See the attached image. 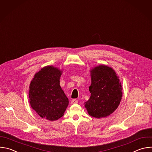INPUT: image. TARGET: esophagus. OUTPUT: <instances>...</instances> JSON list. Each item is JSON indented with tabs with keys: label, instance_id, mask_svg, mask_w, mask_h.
I'll list each match as a JSON object with an SVG mask.
<instances>
[{
	"label": "esophagus",
	"instance_id": "1",
	"mask_svg": "<svg viewBox=\"0 0 152 152\" xmlns=\"http://www.w3.org/2000/svg\"><path fill=\"white\" fill-rule=\"evenodd\" d=\"M78 103V100L76 99H73L72 100V104H76Z\"/></svg>",
	"mask_w": 152,
	"mask_h": 152
}]
</instances>
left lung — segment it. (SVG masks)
Instances as JSON below:
<instances>
[{"label":"left lung","mask_w":152,"mask_h":152,"mask_svg":"<svg viewBox=\"0 0 152 152\" xmlns=\"http://www.w3.org/2000/svg\"><path fill=\"white\" fill-rule=\"evenodd\" d=\"M90 98L85 103L88 114L95 118H105L118 107L122 96V86L115 72L104 65L91 71Z\"/></svg>","instance_id":"1"}]
</instances>
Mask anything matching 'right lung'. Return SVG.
<instances>
[{
  "label": "right lung",
  "instance_id": "obj_1",
  "mask_svg": "<svg viewBox=\"0 0 152 152\" xmlns=\"http://www.w3.org/2000/svg\"><path fill=\"white\" fill-rule=\"evenodd\" d=\"M62 71L46 66L36 73L29 87L31 107L42 118L54 121L64 115L69 99L60 85Z\"/></svg>",
  "mask_w": 152,
  "mask_h": 152
}]
</instances>
